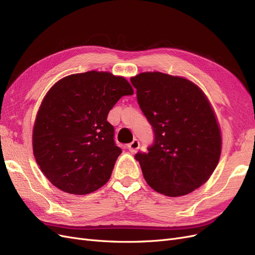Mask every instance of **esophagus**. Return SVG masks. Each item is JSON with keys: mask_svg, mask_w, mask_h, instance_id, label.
<instances>
[{"mask_svg": "<svg viewBox=\"0 0 255 255\" xmlns=\"http://www.w3.org/2000/svg\"><path fill=\"white\" fill-rule=\"evenodd\" d=\"M139 146H140L139 141H138L137 139H134L132 142L128 143V149L129 150V152L135 153L138 149H139Z\"/></svg>", "mask_w": 255, "mask_h": 255, "instance_id": "1", "label": "esophagus"}]
</instances>
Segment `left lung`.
I'll use <instances>...</instances> for the list:
<instances>
[{"label": "left lung", "instance_id": "1", "mask_svg": "<svg viewBox=\"0 0 255 255\" xmlns=\"http://www.w3.org/2000/svg\"><path fill=\"white\" fill-rule=\"evenodd\" d=\"M137 102L152 127L148 152H138L146 183L169 197L187 195L217 167L221 135L210 102L197 85L161 72L130 79Z\"/></svg>", "mask_w": 255, "mask_h": 255}]
</instances>
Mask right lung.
<instances>
[{"label":"right lung","instance_id":"add662e5","mask_svg":"<svg viewBox=\"0 0 255 255\" xmlns=\"http://www.w3.org/2000/svg\"><path fill=\"white\" fill-rule=\"evenodd\" d=\"M133 92L122 76L98 71L66 76L49 90L35 121L33 151L54 186L87 195L110 180L122 151L107 115Z\"/></svg>","mask_w":255,"mask_h":255}]
</instances>
